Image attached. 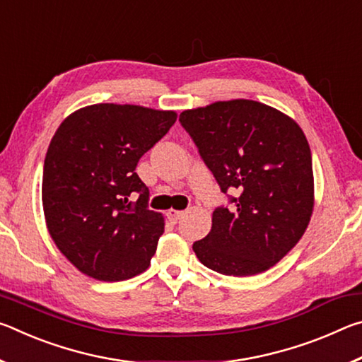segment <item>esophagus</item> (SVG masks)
Segmentation results:
<instances>
[{
    "instance_id": "obj_1",
    "label": "esophagus",
    "mask_w": 362,
    "mask_h": 362,
    "mask_svg": "<svg viewBox=\"0 0 362 362\" xmlns=\"http://www.w3.org/2000/svg\"><path fill=\"white\" fill-rule=\"evenodd\" d=\"M183 211H175V209H169L168 211V217L173 220V222H177V220H179L180 217H183Z\"/></svg>"
}]
</instances>
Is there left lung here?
Listing matches in <instances>:
<instances>
[{"mask_svg":"<svg viewBox=\"0 0 362 362\" xmlns=\"http://www.w3.org/2000/svg\"><path fill=\"white\" fill-rule=\"evenodd\" d=\"M180 124L228 194L209 235L193 244L199 262L226 276H252L278 263L303 236L313 214L310 145L289 116L236 99L185 110Z\"/></svg>","mask_w":362,"mask_h":362,"instance_id":"1","label":"left lung"}]
</instances>
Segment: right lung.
<instances>
[{
    "label": "right lung",
    "instance_id": "right-lung-1",
    "mask_svg": "<svg viewBox=\"0 0 362 362\" xmlns=\"http://www.w3.org/2000/svg\"><path fill=\"white\" fill-rule=\"evenodd\" d=\"M175 119V112L97 103L71 113L54 134L42 209L49 235L81 273L115 283L148 268L164 218L150 211L136 168Z\"/></svg>",
    "mask_w": 362,
    "mask_h": 362
}]
</instances>
